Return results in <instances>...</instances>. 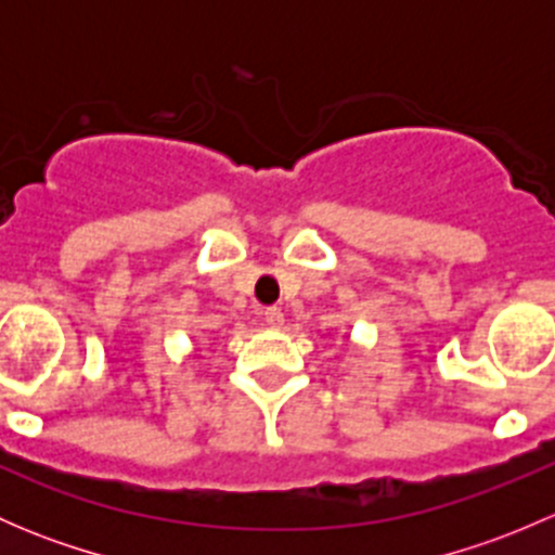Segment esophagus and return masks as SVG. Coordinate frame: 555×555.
Returning a JSON list of instances; mask_svg holds the SVG:
<instances>
[{"instance_id":"esophagus-1","label":"esophagus","mask_w":555,"mask_h":555,"mask_svg":"<svg viewBox=\"0 0 555 555\" xmlns=\"http://www.w3.org/2000/svg\"><path fill=\"white\" fill-rule=\"evenodd\" d=\"M266 324H268V327H282V324H284V311L276 309V306L266 309Z\"/></svg>"}]
</instances>
